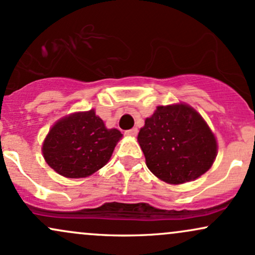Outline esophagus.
Returning a JSON list of instances; mask_svg holds the SVG:
<instances>
[{
  "mask_svg": "<svg viewBox=\"0 0 255 255\" xmlns=\"http://www.w3.org/2000/svg\"><path fill=\"white\" fill-rule=\"evenodd\" d=\"M125 134L127 136H136L137 134V128H131V129H128L125 131Z\"/></svg>",
  "mask_w": 255,
  "mask_h": 255,
  "instance_id": "esophagus-1",
  "label": "esophagus"
}]
</instances>
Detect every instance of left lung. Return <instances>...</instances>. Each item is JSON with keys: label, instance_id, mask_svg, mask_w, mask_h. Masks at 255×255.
<instances>
[{"label": "left lung", "instance_id": "obj_1", "mask_svg": "<svg viewBox=\"0 0 255 255\" xmlns=\"http://www.w3.org/2000/svg\"><path fill=\"white\" fill-rule=\"evenodd\" d=\"M153 175L170 184L195 180L211 168L217 140L205 120L189 105H159L137 134Z\"/></svg>", "mask_w": 255, "mask_h": 255}]
</instances>
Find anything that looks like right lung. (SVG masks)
<instances>
[{"label": "right lung", "mask_w": 255, "mask_h": 255, "mask_svg": "<svg viewBox=\"0 0 255 255\" xmlns=\"http://www.w3.org/2000/svg\"><path fill=\"white\" fill-rule=\"evenodd\" d=\"M122 137L115 128L108 129L95 110L74 113L58 120L43 142L45 162L68 178L87 177L109 162Z\"/></svg>", "instance_id": "add662e5"}]
</instances>
